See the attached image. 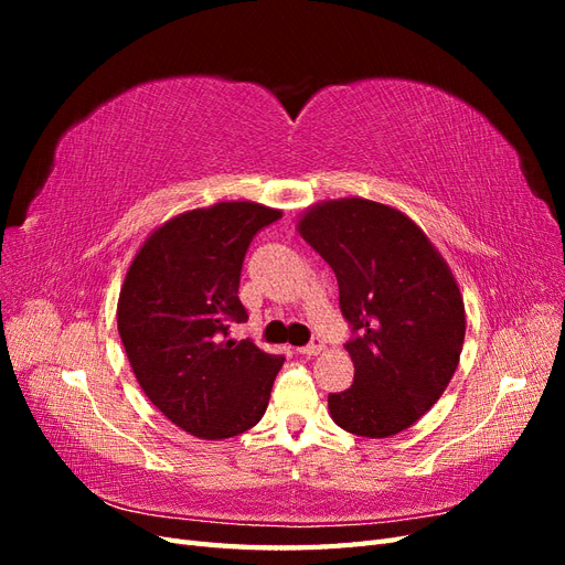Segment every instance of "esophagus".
I'll use <instances>...</instances> for the list:
<instances>
[{
	"label": "esophagus",
	"mask_w": 565,
	"mask_h": 565,
	"mask_svg": "<svg viewBox=\"0 0 565 565\" xmlns=\"http://www.w3.org/2000/svg\"><path fill=\"white\" fill-rule=\"evenodd\" d=\"M301 355H318V353H322L324 351V344H322V339H311V344H306V347H301V349H297Z\"/></svg>",
	"instance_id": "esophagus-1"
}]
</instances>
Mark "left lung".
Masks as SVG:
<instances>
[{"mask_svg":"<svg viewBox=\"0 0 565 565\" xmlns=\"http://www.w3.org/2000/svg\"><path fill=\"white\" fill-rule=\"evenodd\" d=\"M297 231L332 266L353 328V384L330 393V417L355 436H396L429 413L459 365L467 316L452 270L413 218L374 200L318 202Z\"/></svg>","mask_w":565,"mask_h":565,"instance_id":"obj_1","label":"left lung"}]
</instances>
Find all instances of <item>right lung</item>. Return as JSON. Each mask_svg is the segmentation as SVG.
<instances>
[{"mask_svg": "<svg viewBox=\"0 0 565 565\" xmlns=\"http://www.w3.org/2000/svg\"><path fill=\"white\" fill-rule=\"evenodd\" d=\"M280 216L249 200L183 212L129 264L117 301L129 365L150 403L191 436L231 438L266 413L285 358L228 339V322L247 320L237 287L252 237Z\"/></svg>", "mask_w": 565, "mask_h": 565, "instance_id": "1", "label": "right lung"}]
</instances>
